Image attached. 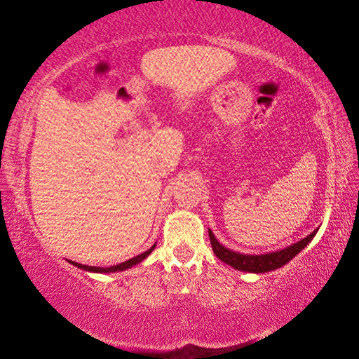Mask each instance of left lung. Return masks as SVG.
Returning a JSON list of instances; mask_svg holds the SVG:
<instances>
[{"label": "left lung", "instance_id": "8db88e82", "mask_svg": "<svg viewBox=\"0 0 359 359\" xmlns=\"http://www.w3.org/2000/svg\"><path fill=\"white\" fill-rule=\"evenodd\" d=\"M315 233H317V229H315L313 233L309 234L307 238H304L299 242H296V244L283 248V250L264 253V255H244V253L229 250V248L223 247L220 242L215 239V236L210 229H209V238H210L212 250H214V253L223 261V263L233 266L234 269H238V271L263 274V272L278 269V267L287 264L290 259H293L296 255L299 253L302 248L313 239Z\"/></svg>", "mask_w": 359, "mask_h": 359}]
</instances>
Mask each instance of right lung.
I'll list each match as a JSON object with an SVG mask.
<instances>
[{
    "instance_id": "add662e5",
    "label": "right lung",
    "mask_w": 359,
    "mask_h": 359,
    "mask_svg": "<svg viewBox=\"0 0 359 359\" xmlns=\"http://www.w3.org/2000/svg\"><path fill=\"white\" fill-rule=\"evenodd\" d=\"M154 248H155V245H151L147 252H144V253H141V255H137V257L131 258V259H128V261H125V263H120V264H117V266H111V267L85 266V264L74 263V261H69V263H71V264H74L76 267H81V269H83V271H90V272H117V271H125V269H128V267H131V266H135V264H137V263H141L142 259H145V258L149 257V255L151 253V250H154Z\"/></svg>"
}]
</instances>
